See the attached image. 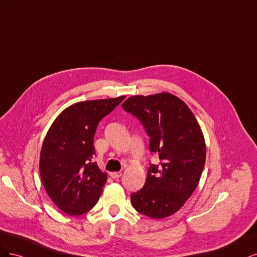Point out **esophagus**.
Masks as SVG:
<instances>
[{"label": "esophagus", "instance_id": "1", "mask_svg": "<svg viewBox=\"0 0 257 257\" xmlns=\"http://www.w3.org/2000/svg\"><path fill=\"white\" fill-rule=\"evenodd\" d=\"M110 176L112 178H114V179H117V178H119L121 176V173L120 172H111L110 173Z\"/></svg>", "mask_w": 257, "mask_h": 257}]
</instances>
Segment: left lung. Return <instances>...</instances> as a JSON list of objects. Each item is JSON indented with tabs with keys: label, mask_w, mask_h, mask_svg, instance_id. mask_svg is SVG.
Listing matches in <instances>:
<instances>
[{
	"label": "left lung",
	"mask_w": 257,
	"mask_h": 257,
	"mask_svg": "<svg viewBox=\"0 0 257 257\" xmlns=\"http://www.w3.org/2000/svg\"><path fill=\"white\" fill-rule=\"evenodd\" d=\"M136 115L150 136V150L160 163L147 171L144 187L132 193L135 209L154 219L177 212L201 179L206 144L200 123L191 109L177 96L162 92L136 95L121 104Z\"/></svg>",
	"instance_id": "left-lung-1"
}]
</instances>
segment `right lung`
I'll return each mask as SVG.
<instances>
[{
  "mask_svg": "<svg viewBox=\"0 0 257 257\" xmlns=\"http://www.w3.org/2000/svg\"><path fill=\"white\" fill-rule=\"evenodd\" d=\"M125 96L73 103L52 122L40 151L39 173L52 202L69 216L89 211L107 178L96 162L94 136L99 121Z\"/></svg>",
  "mask_w": 257,
  "mask_h": 257,
  "instance_id": "add662e5",
  "label": "right lung"
}]
</instances>
